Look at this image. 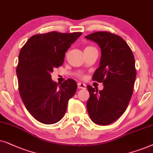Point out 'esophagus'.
<instances>
[{
	"label": "esophagus",
	"instance_id": "esophagus-1",
	"mask_svg": "<svg viewBox=\"0 0 153 153\" xmlns=\"http://www.w3.org/2000/svg\"><path fill=\"white\" fill-rule=\"evenodd\" d=\"M78 87L79 89H85V87H86V85H85L84 83L79 82V83H78Z\"/></svg>",
	"mask_w": 153,
	"mask_h": 153
}]
</instances>
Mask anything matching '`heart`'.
I'll return each instance as SVG.
<instances>
[{
  "label": "heart",
  "instance_id": "b5f03b06",
  "mask_svg": "<svg viewBox=\"0 0 153 153\" xmlns=\"http://www.w3.org/2000/svg\"><path fill=\"white\" fill-rule=\"evenodd\" d=\"M91 48V47H87V48H86L85 49H87V48Z\"/></svg>",
  "mask_w": 153,
  "mask_h": 153
}]
</instances>
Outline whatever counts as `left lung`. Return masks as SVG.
<instances>
[{
    "label": "left lung",
    "instance_id": "obj_1",
    "mask_svg": "<svg viewBox=\"0 0 153 153\" xmlns=\"http://www.w3.org/2000/svg\"><path fill=\"white\" fill-rule=\"evenodd\" d=\"M85 38L97 42L101 49L99 67L92 79L103 85L99 91L87 85V109L94 123L108 125L123 115L131 99L136 75L134 56L127 42L115 34L99 31Z\"/></svg>",
    "mask_w": 153,
    "mask_h": 153
}]
</instances>
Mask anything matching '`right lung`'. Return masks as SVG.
<instances>
[{"mask_svg": "<svg viewBox=\"0 0 153 153\" xmlns=\"http://www.w3.org/2000/svg\"><path fill=\"white\" fill-rule=\"evenodd\" d=\"M81 35L56 31L37 34L20 51L17 67L20 96L28 111L41 123L59 121L76 91L74 80L68 79L59 85L52 80L51 73L62 66L66 51Z\"/></svg>", "mask_w": 153, "mask_h": 153, "instance_id": "right-lung-1", "label": "right lung"}]
</instances>
